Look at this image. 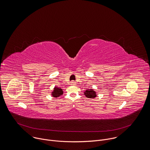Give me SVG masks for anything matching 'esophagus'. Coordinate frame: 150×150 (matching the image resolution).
<instances>
[{"label": "esophagus", "mask_w": 150, "mask_h": 150, "mask_svg": "<svg viewBox=\"0 0 150 150\" xmlns=\"http://www.w3.org/2000/svg\"><path fill=\"white\" fill-rule=\"evenodd\" d=\"M70 84H71V85H75L76 84V82L74 81H71L70 82Z\"/></svg>", "instance_id": "1"}]
</instances>
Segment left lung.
Masks as SVG:
<instances>
[{
    "instance_id": "8db88e82",
    "label": "left lung",
    "mask_w": 150,
    "mask_h": 150,
    "mask_svg": "<svg viewBox=\"0 0 150 150\" xmlns=\"http://www.w3.org/2000/svg\"><path fill=\"white\" fill-rule=\"evenodd\" d=\"M84 94L86 96V97L89 98H94L97 96L96 91L91 88V89H87L86 91L84 92Z\"/></svg>"
}]
</instances>
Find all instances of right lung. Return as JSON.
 <instances>
[{"label":"right lung","instance_id":"add662e5","mask_svg":"<svg viewBox=\"0 0 150 150\" xmlns=\"http://www.w3.org/2000/svg\"><path fill=\"white\" fill-rule=\"evenodd\" d=\"M63 93V90L60 88H59L57 87H54V90L53 91V92L52 93V95L53 97L57 98V97H59L60 96H62Z\"/></svg>","mask_w":150,"mask_h":150}]
</instances>
